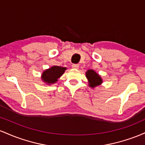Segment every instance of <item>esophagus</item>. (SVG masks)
<instances>
[{"label": "esophagus", "mask_w": 145, "mask_h": 145, "mask_svg": "<svg viewBox=\"0 0 145 145\" xmlns=\"http://www.w3.org/2000/svg\"><path fill=\"white\" fill-rule=\"evenodd\" d=\"M71 66H72V68H74V69H78L79 68V65L78 64H73Z\"/></svg>", "instance_id": "esophagus-1"}]
</instances>
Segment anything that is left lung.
<instances>
[{"instance_id":"8db88e82","label":"left lung","mask_w":145,"mask_h":145,"mask_svg":"<svg viewBox=\"0 0 145 145\" xmlns=\"http://www.w3.org/2000/svg\"><path fill=\"white\" fill-rule=\"evenodd\" d=\"M86 76L89 80V86L91 87H95V86L99 85L102 82V80L100 76L93 70H91V69L88 70L86 73Z\"/></svg>"}]
</instances>
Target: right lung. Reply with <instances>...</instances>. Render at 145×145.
I'll use <instances>...</instances> for the list:
<instances>
[{
  "mask_svg": "<svg viewBox=\"0 0 145 145\" xmlns=\"http://www.w3.org/2000/svg\"><path fill=\"white\" fill-rule=\"evenodd\" d=\"M66 68L59 66H53L47 70L44 71L42 74V80L45 82L53 84L57 81L58 78L63 75Z\"/></svg>",
  "mask_w": 145,
  "mask_h": 145,
  "instance_id": "1",
  "label": "right lung"
}]
</instances>
